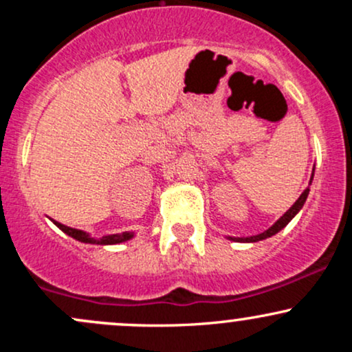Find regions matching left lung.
Here are the masks:
<instances>
[{
    "instance_id": "left-lung-1",
    "label": "left lung",
    "mask_w": 352,
    "mask_h": 352,
    "mask_svg": "<svg viewBox=\"0 0 352 352\" xmlns=\"http://www.w3.org/2000/svg\"><path fill=\"white\" fill-rule=\"evenodd\" d=\"M313 177H314V168H313V175H311V179H309V185H311V182H313ZM309 185L305 188V192L301 193L300 199L294 201L292 207H289V210H286V212L283 213V217L278 218V220L274 221V223L268 230H265V232L258 233V235H253V236H227V238L232 241H238V243H254V241H261V240H266V238L276 235L278 232H281V230L285 228L286 225H288L289 221H292L293 218L298 215V213H300V210L302 208V205H305V201L309 195Z\"/></svg>"
}]
</instances>
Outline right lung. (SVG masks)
<instances>
[{
	"mask_svg": "<svg viewBox=\"0 0 352 352\" xmlns=\"http://www.w3.org/2000/svg\"><path fill=\"white\" fill-rule=\"evenodd\" d=\"M51 221L59 230H63V232L66 233V235H69L71 238H74V240L80 241V243H89V245H117V243H124V241H129V240H131V238L135 236L134 232H122V233H114V235H106V236L96 238V236L89 235V233L84 232V230L66 227V225L59 223V221L52 220V218H51Z\"/></svg>",
	"mask_w": 352,
	"mask_h": 352,
	"instance_id": "obj_1",
	"label": "right lung"
}]
</instances>
